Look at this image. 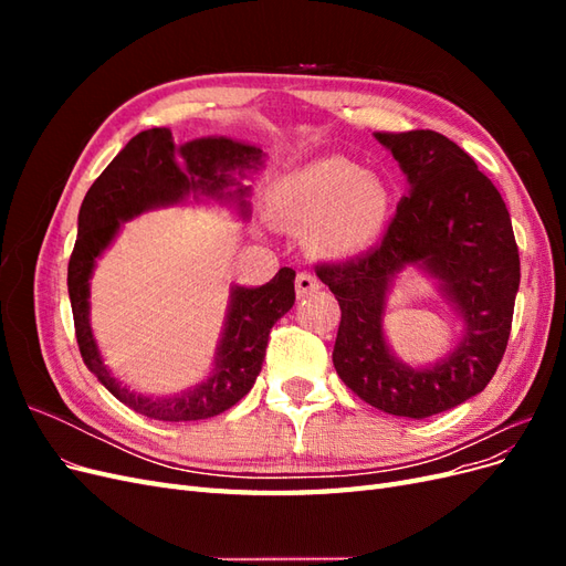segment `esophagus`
<instances>
[{
	"label": "esophagus",
	"instance_id": "34e87169",
	"mask_svg": "<svg viewBox=\"0 0 566 566\" xmlns=\"http://www.w3.org/2000/svg\"><path fill=\"white\" fill-rule=\"evenodd\" d=\"M295 287H297V295H300V297H304V295H312V293H316V290L321 287V281L314 276V273H310V271H302V273H297Z\"/></svg>",
	"mask_w": 566,
	"mask_h": 566
}]
</instances>
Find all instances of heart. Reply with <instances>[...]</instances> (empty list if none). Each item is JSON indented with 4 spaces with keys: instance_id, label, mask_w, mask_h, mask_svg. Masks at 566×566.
I'll return each instance as SVG.
<instances>
[{
    "instance_id": "1",
    "label": "heart",
    "mask_w": 566,
    "mask_h": 566,
    "mask_svg": "<svg viewBox=\"0 0 566 566\" xmlns=\"http://www.w3.org/2000/svg\"><path fill=\"white\" fill-rule=\"evenodd\" d=\"M273 214L312 227V243L328 256H356L380 241L389 221L387 184L364 167L328 156L281 175L269 188Z\"/></svg>"
}]
</instances>
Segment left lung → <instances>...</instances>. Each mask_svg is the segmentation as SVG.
<instances>
[{
	"label": "left lung",
	"instance_id": "8db88e82",
	"mask_svg": "<svg viewBox=\"0 0 566 566\" xmlns=\"http://www.w3.org/2000/svg\"><path fill=\"white\" fill-rule=\"evenodd\" d=\"M399 163L408 191L382 243L358 260L321 266L342 318L333 364L358 399L422 420L484 391L507 347L520 290V252L505 202L474 160L443 134L375 132ZM408 270L432 277L461 321L437 363L406 365L388 345L384 314Z\"/></svg>",
	"mask_w": 566,
	"mask_h": 566
}]
</instances>
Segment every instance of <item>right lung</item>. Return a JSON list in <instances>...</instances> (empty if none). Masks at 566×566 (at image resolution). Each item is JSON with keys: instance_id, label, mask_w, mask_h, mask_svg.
Here are the masks:
<instances>
[{"instance_id": "right-lung-1", "label": "right lung", "mask_w": 566, "mask_h": 566, "mask_svg": "<svg viewBox=\"0 0 566 566\" xmlns=\"http://www.w3.org/2000/svg\"><path fill=\"white\" fill-rule=\"evenodd\" d=\"M264 160L266 153L254 144L229 136L175 144L172 132L156 127L136 134L84 196L77 241L67 264L77 345L96 380L136 413L165 422H188L214 418L241 401L262 370L273 323L293 310L295 271L283 266L264 285L233 283L210 373L175 394H144L115 378L94 337L90 297L96 262L115 243L123 224L148 210L212 202L231 208L235 217L248 221L252 186L245 181L260 175Z\"/></svg>"}]
</instances>
